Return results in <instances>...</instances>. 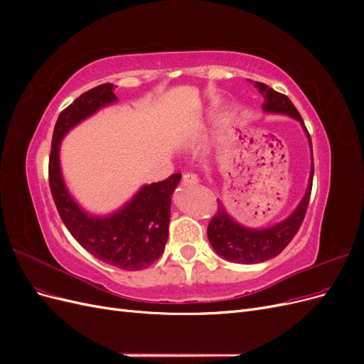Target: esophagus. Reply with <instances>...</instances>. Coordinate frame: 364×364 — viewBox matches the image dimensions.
<instances>
[{
  "instance_id": "obj_1",
  "label": "esophagus",
  "mask_w": 364,
  "mask_h": 364,
  "mask_svg": "<svg viewBox=\"0 0 364 364\" xmlns=\"http://www.w3.org/2000/svg\"><path fill=\"white\" fill-rule=\"evenodd\" d=\"M182 183L183 185H196V183H199V178H197L194 173H185L182 176Z\"/></svg>"
}]
</instances>
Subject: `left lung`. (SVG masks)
<instances>
[{
	"label": "left lung",
	"mask_w": 364,
	"mask_h": 364,
	"mask_svg": "<svg viewBox=\"0 0 364 364\" xmlns=\"http://www.w3.org/2000/svg\"><path fill=\"white\" fill-rule=\"evenodd\" d=\"M258 87L259 94L264 97L262 111L267 114H279L287 115L299 121L305 135L310 142V151H311V170H310V179H308L306 191L302 197V200L294 208V211L284 218L282 222L269 226V228H247L245 225L238 223L237 220L230 215L225 205L218 200V211L214 218L208 225V240L211 243L213 249L218 253L220 257L225 258L230 262L238 264H258L264 262L277 255L287 247V245L293 240L297 230H299L302 220L305 217L308 202H310L311 196V185H313V174H314V165H313V146L310 134L304 124V119L297 109L290 102V98L284 94H279L267 85L255 82L253 85Z\"/></svg>",
	"instance_id": "obj_1"
}]
</instances>
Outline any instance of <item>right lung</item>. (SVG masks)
<instances>
[{
	"label": "right lung",
	"mask_w": 364,
	"mask_h": 364,
	"mask_svg": "<svg viewBox=\"0 0 364 364\" xmlns=\"http://www.w3.org/2000/svg\"><path fill=\"white\" fill-rule=\"evenodd\" d=\"M112 83H103L82 94L54 126L50 155V188L62 222L79 245L100 261L121 270H142L155 262L168 238L171 196L182 176L142 185L117 211L107 215L87 213L71 196L60 167L65 135L100 109L117 103Z\"/></svg>",
	"instance_id": "obj_1"
}]
</instances>
